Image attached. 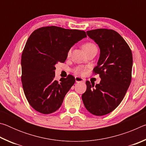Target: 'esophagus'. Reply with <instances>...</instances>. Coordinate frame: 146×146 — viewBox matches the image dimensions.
I'll return each instance as SVG.
<instances>
[{
	"mask_svg": "<svg viewBox=\"0 0 146 146\" xmlns=\"http://www.w3.org/2000/svg\"><path fill=\"white\" fill-rule=\"evenodd\" d=\"M76 82H84V79L80 77V76H75Z\"/></svg>",
	"mask_w": 146,
	"mask_h": 146,
	"instance_id": "34e87169",
	"label": "esophagus"
}]
</instances>
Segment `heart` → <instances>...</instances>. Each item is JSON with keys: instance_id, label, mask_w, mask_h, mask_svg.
<instances>
[{"instance_id": "1", "label": "heart", "mask_w": 146, "mask_h": 146, "mask_svg": "<svg viewBox=\"0 0 146 146\" xmlns=\"http://www.w3.org/2000/svg\"><path fill=\"white\" fill-rule=\"evenodd\" d=\"M83 49L85 51V52L87 53L88 52H89V51L92 50V49H97V46H96L93 43L87 42V43H85L83 45ZM70 54H71V50L68 51V56L70 55ZM86 70V68L81 67V66H77V67L74 68L73 71L75 74H78V75H82V74L84 73Z\"/></svg>"}]
</instances>
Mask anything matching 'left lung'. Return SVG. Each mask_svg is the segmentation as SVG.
Instances as JSON below:
<instances>
[{
	"label": "left lung",
	"mask_w": 146,
	"mask_h": 146,
	"mask_svg": "<svg viewBox=\"0 0 146 146\" xmlns=\"http://www.w3.org/2000/svg\"><path fill=\"white\" fill-rule=\"evenodd\" d=\"M86 33L100 48L93 72L99 74L101 80L96 85L86 81L82 99L89 112L102 116L117 108L127 92L131 80L132 52L124 39L113 29H93Z\"/></svg>",
	"instance_id": "obj_1"
}]
</instances>
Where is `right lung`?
I'll list each match as a JSON object with an SVG mask.
<instances>
[{
  "mask_svg": "<svg viewBox=\"0 0 146 146\" xmlns=\"http://www.w3.org/2000/svg\"><path fill=\"white\" fill-rule=\"evenodd\" d=\"M86 32L57 26L42 27L29 36L21 57V80L30 106L42 114L58 110L75 78L55 80V64L64 62L74 44L86 38Z\"/></svg>",
  "mask_w": 146,
  "mask_h": 146,
  "instance_id": "obj_1",
  "label": "right lung"
}]
</instances>
